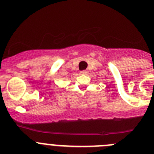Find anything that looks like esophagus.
<instances>
[{
	"label": "esophagus",
	"instance_id": "34e87169",
	"mask_svg": "<svg viewBox=\"0 0 154 154\" xmlns=\"http://www.w3.org/2000/svg\"><path fill=\"white\" fill-rule=\"evenodd\" d=\"M87 72H87L86 70H83V71H81V72H80L81 75H86Z\"/></svg>",
	"mask_w": 154,
	"mask_h": 154
}]
</instances>
